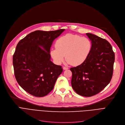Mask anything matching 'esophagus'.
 Listing matches in <instances>:
<instances>
[{"label": "esophagus", "instance_id": "obj_1", "mask_svg": "<svg viewBox=\"0 0 125 125\" xmlns=\"http://www.w3.org/2000/svg\"><path fill=\"white\" fill-rule=\"evenodd\" d=\"M63 70H67V69H68V68L64 66V67H63Z\"/></svg>", "mask_w": 125, "mask_h": 125}]
</instances>
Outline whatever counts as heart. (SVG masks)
I'll return each instance as SVG.
<instances>
[{
	"mask_svg": "<svg viewBox=\"0 0 125 125\" xmlns=\"http://www.w3.org/2000/svg\"><path fill=\"white\" fill-rule=\"evenodd\" d=\"M56 48L51 51V55L57 64H61L65 56L67 63L76 66L83 64L89 56L92 43L89 38L78 35L67 34L58 39Z\"/></svg>",
	"mask_w": 125,
	"mask_h": 125,
	"instance_id": "b5f03b06",
	"label": "heart"
}]
</instances>
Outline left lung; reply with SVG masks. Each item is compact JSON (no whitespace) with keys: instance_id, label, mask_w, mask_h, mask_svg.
Listing matches in <instances>:
<instances>
[{"instance_id":"8db88e82","label":"left lung","mask_w":125,"mask_h":125,"mask_svg":"<svg viewBox=\"0 0 125 125\" xmlns=\"http://www.w3.org/2000/svg\"><path fill=\"white\" fill-rule=\"evenodd\" d=\"M92 43L90 54L83 64L70 68L71 86L84 97L99 93L110 83L113 76L115 53L105 39L87 33Z\"/></svg>"}]
</instances>
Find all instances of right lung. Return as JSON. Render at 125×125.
<instances>
[{
  "instance_id": "add662e5",
  "label": "right lung",
  "mask_w": 125,
  "mask_h": 125,
  "mask_svg": "<svg viewBox=\"0 0 125 125\" xmlns=\"http://www.w3.org/2000/svg\"><path fill=\"white\" fill-rule=\"evenodd\" d=\"M65 29L32 32L20 41L13 55L16 79L26 92L41 97L53 89L62 67L51 61L50 49Z\"/></svg>"
}]
</instances>
